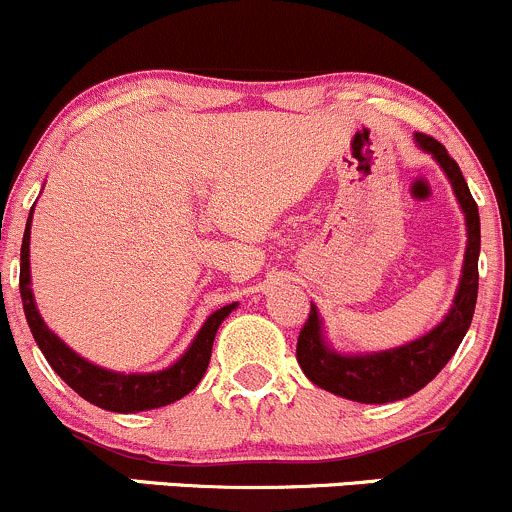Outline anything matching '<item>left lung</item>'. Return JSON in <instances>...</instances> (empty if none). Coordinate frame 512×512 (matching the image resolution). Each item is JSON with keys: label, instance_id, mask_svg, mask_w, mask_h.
Here are the masks:
<instances>
[{"label": "left lung", "instance_id": "8db88e82", "mask_svg": "<svg viewBox=\"0 0 512 512\" xmlns=\"http://www.w3.org/2000/svg\"><path fill=\"white\" fill-rule=\"evenodd\" d=\"M416 142L421 150L431 152L444 172L449 175L453 192H456L458 204L466 214L468 226V246L466 261H463L461 286H458L453 308L444 318V323L436 325L429 335L409 342V345L397 347V350L379 352V355L362 357H342L328 350L320 337V318L315 313V305H310L308 320L303 323L298 335V357L300 370L305 377L318 387L328 389L337 397L352 399L362 404H387L397 399L409 397L419 392L421 387L431 382L446 362L451 360L453 352L461 345L468 325L473 320L478 298V254H481V219H478V204L471 197L466 179L458 170L456 160L446 152V147L431 135L416 133Z\"/></svg>", "mask_w": 512, "mask_h": 512}]
</instances>
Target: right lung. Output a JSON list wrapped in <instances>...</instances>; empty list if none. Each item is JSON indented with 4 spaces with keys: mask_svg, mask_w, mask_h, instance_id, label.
<instances>
[{
    "mask_svg": "<svg viewBox=\"0 0 512 512\" xmlns=\"http://www.w3.org/2000/svg\"><path fill=\"white\" fill-rule=\"evenodd\" d=\"M29 229L31 214L29 221H26L24 241H21L19 268V291L21 303H24L26 323H29L31 335H34L36 345L41 347L49 365L54 367V372L59 374L73 392H78L86 402L96 404L100 409H108V412L133 414L145 412V409L167 407V404L177 402V399H182L184 394H189L197 387L199 379L207 372L209 360H212L214 335H217L221 320L236 308V303L224 305L217 313L209 315V320L199 330V335L194 337L189 350L179 357L175 365L167 367V370L155 374H123L103 370V367H96L83 360V357H78L71 347L63 345L59 337L51 333L44 325V320H41L29 286Z\"/></svg>",
    "mask_w": 512,
    "mask_h": 512,
    "instance_id": "1",
    "label": "right lung"
}]
</instances>
